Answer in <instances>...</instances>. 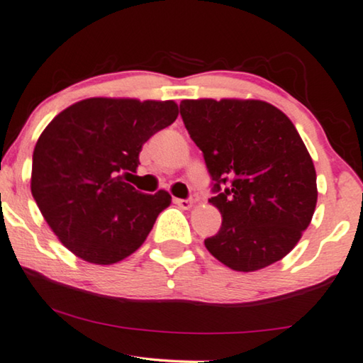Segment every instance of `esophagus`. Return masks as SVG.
I'll use <instances>...</instances> for the list:
<instances>
[{
	"instance_id": "34e87169",
	"label": "esophagus",
	"mask_w": 363,
	"mask_h": 363,
	"mask_svg": "<svg viewBox=\"0 0 363 363\" xmlns=\"http://www.w3.org/2000/svg\"><path fill=\"white\" fill-rule=\"evenodd\" d=\"M176 206H179L181 208H191L194 201L192 199H174Z\"/></svg>"
}]
</instances>
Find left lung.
Wrapping results in <instances>:
<instances>
[{"label": "left lung", "instance_id": "obj_1", "mask_svg": "<svg viewBox=\"0 0 363 363\" xmlns=\"http://www.w3.org/2000/svg\"><path fill=\"white\" fill-rule=\"evenodd\" d=\"M184 125L212 177L222 227L206 248L235 272H257L286 257L309 227L315 169L298 130L262 100H182Z\"/></svg>", "mask_w": 363, "mask_h": 363}]
</instances>
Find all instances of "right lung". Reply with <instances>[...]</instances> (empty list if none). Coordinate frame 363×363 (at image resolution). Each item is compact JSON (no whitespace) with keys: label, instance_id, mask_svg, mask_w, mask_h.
I'll list each match as a JSON object with an SVG mask.
<instances>
[{"label":"right lung","instance_id":"add662e5","mask_svg":"<svg viewBox=\"0 0 363 363\" xmlns=\"http://www.w3.org/2000/svg\"><path fill=\"white\" fill-rule=\"evenodd\" d=\"M179 115L172 100L86 99L55 116L33 152L30 192L64 247L95 264L136 252L171 203L166 191L143 194L126 177L155 133Z\"/></svg>","mask_w":363,"mask_h":363}]
</instances>
